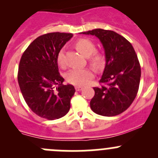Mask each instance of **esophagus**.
Segmentation results:
<instances>
[{"label": "esophagus", "mask_w": 158, "mask_h": 158, "mask_svg": "<svg viewBox=\"0 0 158 158\" xmlns=\"http://www.w3.org/2000/svg\"><path fill=\"white\" fill-rule=\"evenodd\" d=\"M75 89H76V91H78V92H79V91L82 90V86H77V85H76V86H75Z\"/></svg>", "instance_id": "obj_1"}]
</instances>
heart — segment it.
I'll return each instance as SVG.
<instances>
[{
	"instance_id": "1",
	"label": "heart",
	"mask_w": 158,
	"mask_h": 158,
	"mask_svg": "<svg viewBox=\"0 0 158 158\" xmlns=\"http://www.w3.org/2000/svg\"><path fill=\"white\" fill-rule=\"evenodd\" d=\"M76 49L84 56H89V62L91 66L95 69L102 67L105 63V57L100 52L95 50V46L88 39H79L75 44ZM57 62L59 65H64V51L63 49L59 52L57 55ZM93 77L92 71L89 69H72L66 75L67 82L75 85H84L87 84Z\"/></svg>"
}]
</instances>
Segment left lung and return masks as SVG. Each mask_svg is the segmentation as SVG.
<instances>
[{
    "mask_svg": "<svg viewBox=\"0 0 158 158\" xmlns=\"http://www.w3.org/2000/svg\"><path fill=\"white\" fill-rule=\"evenodd\" d=\"M99 39L106 56V66L100 83L94 87L90 107L96 114L114 116L125 111L136 97L141 79V66L129 41L112 30L95 29L82 32Z\"/></svg>",
    "mask_w": 158,
    "mask_h": 158,
    "instance_id": "1",
    "label": "left lung"
}]
</instances>
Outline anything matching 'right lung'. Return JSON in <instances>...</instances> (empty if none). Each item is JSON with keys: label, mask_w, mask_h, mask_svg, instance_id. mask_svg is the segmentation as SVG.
Here are the masks:
<instances>
[{"label": "right lung", "mask_w": 158, "mask_h": 158, "mask_svg": "<svg viewBox=\"0 0 158 158\" xmlns=\"http://www.w3.org/2000/svg\"><path fill=\"white\" fill-rule=\"evenodd\" d=\"M73 37L72 33H49L35 39L22 55L18 68L19 86L25 102L35 114L48 120L66 115L74 86L63 85L57 55Z\"/></svg>", "instance_id": "obj_1"}]
</instances>
